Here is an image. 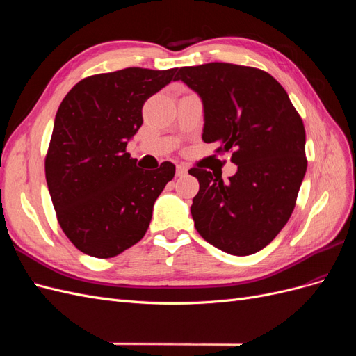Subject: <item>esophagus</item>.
Segmentation results:
<instances>
[{
	"label": "esophagus",
	"instance_id": "obj_1",
	"mask_svg": "<svg viewBox=\"0 0 356 356\" xmlns=\"http://www.w3.org/2000/svg\"><path fill=\"white\" fill-rule=\"evenodd\" d=\"M187 166L186 165H182V163H179V165H177V177H184L186 174H187Z\"/></svg>",
	"mask_w": 356,
	"mask_h": 356
}]
</instances>
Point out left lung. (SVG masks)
Returning a JSON list of instances; mask_svg holds the SVG:
<instances>
[{"mask_svg":"<svg viewBox=\"0 0 356 356\" xmlns=\"http://www.w3.org/2000/svg\"><path fill=\"white\" fill-rule=\"evenodd\" d=\"M203 104L204 143L233 149L238 172L191 168L199 181L191 217L202 238L232 255H251L270 243L294 211L307 169L303 120L270 74L211 62L177 68Z\"/></svg>","mask_w":356,"mask_h":356,"instance_id":"8db88e82","label":"left lung"}]
</instances>
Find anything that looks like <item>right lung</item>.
Masks as SVG:
<instances>
[{"mask_svg": "<svg viewBox=\"0 0 356 356\" xmlns=\"http://www.w3.org/2000/svg\"><path fill=\"white\" fill-rule=\"evenodd\" d=\"M177 68H124L79 81L59 105L46 181L63 233L79 251L111 258L144 238L175 165L143 170L126 145L143 124L144 102Z\"/></svg>", "mask_w": 356, "mask_h": 356, "instance_id": "obj_1", "label": "right lung"}]
</instances>
